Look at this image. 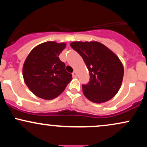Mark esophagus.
<instances>
[{
	"label": "esophagus",
	"instance_id": "esophagus-1",
	"mask_svg": "<svg viewBox=\"0 0 147 147\" xmlns=\"http://www.w3.org/2000/svg\"><path fill=\"white\" fill-rule=\"evenodd\" d=\"M72 76H73V77H76L77 76V72H76L75 71H74L73 72H72Z\"/></svg>",
	"mask_w": 147,
	"mask_h": 147
}]
</instances>
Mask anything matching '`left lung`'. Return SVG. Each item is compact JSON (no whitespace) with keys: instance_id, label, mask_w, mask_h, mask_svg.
<instances>
[{"instance_id":"left-lung-1","label":"left lung","mask_w":147,"mask_h":147,"mask_svg":"<svg viewBox=\"0 0 147 147\" xmlns=\"http://www.w3.org/2000/svg\"><path fill=\"white\" fill-rule=\"evenodd\" d=\"M88 69L90 81L83 84L84 95L95 103L112 99L122 84L124 67L122 62L110 49L97 41H75L70 43Z\"/></svg>"}]
</instances>
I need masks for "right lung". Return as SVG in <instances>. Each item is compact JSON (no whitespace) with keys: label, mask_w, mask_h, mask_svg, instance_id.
Segmentation results:
<instances>
[{"label":"right lung","mask_w":147,"mask_h":147,"mask_svg":"<svg viewBox=\"0 0 147 147\" xmlns=\"http://www.w3.org/2000/svg\"><path fill=\"white\" fill-rule=\"evenodd\" d=\"M65 43L48 41L37 45L25 61L23 75L25 83L40 98H56L72 80V74L65 70V65L59 59Z\"/></svg>","instance_id":"1"}]
</instances>
